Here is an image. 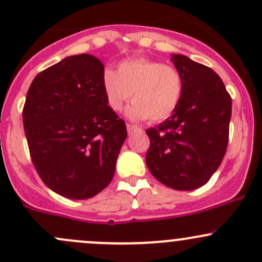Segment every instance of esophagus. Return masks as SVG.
Here are the masks:
<instances>
[{
    "instance_id": "1",
    "label": "esophagus",
    "mask_w": 262,
    "mask_h": 262,
    "mask_svg": "<svg viewBox=\"0 0 262 262\" xmlns=\"http://www.w3.org/2000/svg\"><path fill=\"white\" fill-rule=\"evenodd\" d=\"M137 129H139L137 125H133V124H126V130H128V133H133L134 130H137Z\"/></svg>"
}]
</instances>
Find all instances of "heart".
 <instances>
[{
	"label": "heart",
	"instance_id": "b5f03b06",
	"mask_svg": "<svg viewBox=\"0 0 262 262\" xmlns=\"http://www.w3.org/2000/svg\"><path fill=\"white\" fill-rule=\"evenodd\" d=\"M102 90L109 107L123 109L133 96L129 118L161 121L179 106L184 92V77L179 68L148 58H132L119 63L118 71L102 72Z\"/></svg>",
	"mask_w": 262,
	"mask_h": 262
}]
</instances>
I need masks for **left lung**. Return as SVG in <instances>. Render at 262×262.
Instances as JSON below:
<instances>
[{
	"mask_svg": "<svg viewBox=\"0 0 262 262\" xmlns=\"http://www.w3.org/2000/svg\"><path fill=\"white\" fill-rule=\"evenodd\" d=\"M172 62L184 77V92L172 115L146 130V163L163 185L187 191L207 184L223 161L232 99L212 68L180 54Z\"/></svg>",
	"mask_w": 262,
	"mask_h": 262,
	"instance_id": "obj_1",
	"label": "left lung"
}]
</instances>
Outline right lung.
Returning <instances> with one entry per match:
<instances>
[{"label":"right lung","mask_w":262,"mask_h":262,"mask_svg":"<svg viewBox=\"0 0 262 262\" xmlns=\"http://www.w3.org/2000/svg\"><path fill=\"white\" fill-rule=\"evenodd\" d=\"M101 60L71 55L36 75L26 94L24 129L44 184L68 199H89L113 180L126 138L102 90Z\"/></svg>","instance_id":"1"}]
</instances>
